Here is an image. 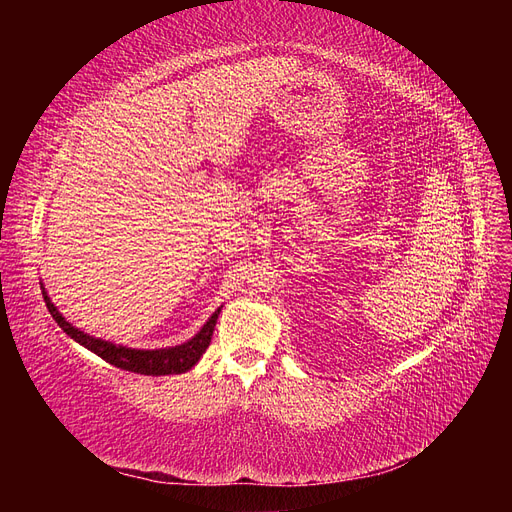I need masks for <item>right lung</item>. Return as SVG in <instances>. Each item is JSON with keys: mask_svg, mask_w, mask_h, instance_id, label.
<instances>
[{"mask_svg": "<svg viewBox=\"0 0 512 512\" xmlns=\"http://www.w3.org/2000/svg\"><path fill=\"white\" fill-rule=\"evenodd\" d=\"M44 294V303L49 307L51 316L55 318V322L64 329L66 335H70L74 342H79L81 346H85L87 350H91L94 354H98L100 359H104L106 363H111L119 369L126 371H134V374H143V376H168V374H183V371L192 369L203 352L209 348L211 337H213V329L215 322H218L220 309L215 312L209 322L205 324L200 333L185 342L181 346L175 348H164V350H134V348H123V346H115L111 342H102V339L89 337L87 333L74 329L70 322H66V318L57 312V307L51 303V299Z\"/></svg>", "mask_w": 512, "mask_h": 512, "instance_id": "add662e5", "label": "right lung"}]
</instances>
